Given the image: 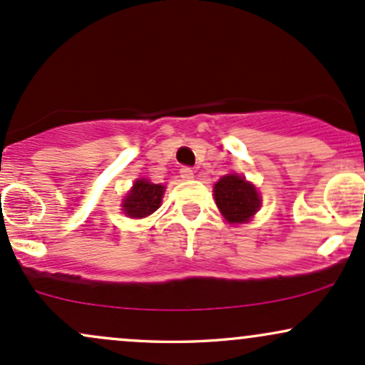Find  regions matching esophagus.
<instances>
[{
  "mask_svg": "<svg viewBox=\"0 0 365 365\" xmlns=\"http://www.w3.org/2000/svg\"><path fill=\"white\" fill-rule=\"evenodd\" d=\"M180 177H182V180H192L194 178V170L188 168V166H183V168L180 170Z\"/></svg>",
  "mask_w": 365,
  "mask_h": 365,
  "instance_id": "34e87169",
  "label": "esophagus"
}]
</instances>
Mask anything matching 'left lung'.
Segmentation results:
<instances>
[{"label": "left lung", "mask_w": 365, "mask_h": 365, "mask_svg": "<svg viewBox=\"0 0 365 365\" xmlns=\"http://www.w3.org/2000/svg\"><path fill=\"white\" fill-rule=\"evenodd\" d=\"M215 199L230 223H245L261 204L255 187L238 175H226L216 183Z\"/></svg>", "instance_id": "8db88e82"}]
</instances>
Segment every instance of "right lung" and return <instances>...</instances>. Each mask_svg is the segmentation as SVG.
Listing matches in <instances>:
<instances>
[{"label": "right lung", "instance_id": "1", "mask_svg": "<svg viewBox=\"0 0 365 365\" xmlns=\"http://www.w3.org/2000/svg\"><path fill=\"white\" fill-rule=\"evenodd\" d=\"M165 187L149 183L148 180H137L127 199L123 200V211L130 217H145L161 206Z\"/></svg>", "mask_w": 365, "mask_h": 365}]
</instances>
